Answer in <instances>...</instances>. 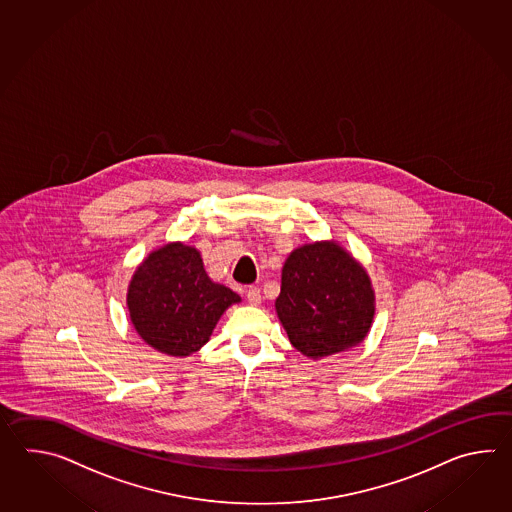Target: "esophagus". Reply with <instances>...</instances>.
<instances>
[{
  "mask_svg": "<svg viewBox=\"0 0 512 512\" xmlns=\"http://www.w3.org/2000/svg\"><path fill=\"white\" fill-rule=\"evenodd\" d=\"M247 302L251 305L261 304V293L258 287H251V289L247 291Z\"/></svg>",
  "mask_w": 512,
  "mask_h": 512,
  "instance_id": "obj_1",
  "label": "esophagus"
}]
</instances>
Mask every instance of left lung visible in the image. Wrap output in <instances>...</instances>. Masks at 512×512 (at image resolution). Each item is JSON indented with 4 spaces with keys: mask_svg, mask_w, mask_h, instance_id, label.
<instances>
[{
    "mask_svg": "<svg viewBox=\"0 0 512 512\" xmlns=\"http://www.w3.org/2000/svg\"><path fill=\"white\" fill-rule=\"evenodd\" d=\"M276 313L294 348L322 359L360 344L375 315L366 269L335 241L294 249L282 269Z\"/></svg>",
    "mask_w": 512,
    "mask_h": 512,
    "instance_id": "left-lung-1",
    "label": "left lung"
}]
</instances>
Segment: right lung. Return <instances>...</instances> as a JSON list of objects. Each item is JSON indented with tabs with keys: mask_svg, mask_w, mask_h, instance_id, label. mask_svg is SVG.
<instances>
[{
	"mask_svg": "<svg viewBox=\"0 0 512 512\" xmlns=\"http://www.w3.org/2000/svg\"><path fill=\"white\" fill-rule=\"evenodd\" d=\"M240 300L229 287L212 282L199 251L181 241L148 254L126 298L139 337L172 357L203 348L221 315Z\"/></svg>",
	"mask_w": 512,
	"mask_h": 512,
	"instance_id": "right-lung-1",
	"label": "right lung"
}]
</instances>
